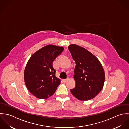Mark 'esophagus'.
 I'll list each match as a JSON object with an SVG mask.
<instances>
[{"label": "esophagus", "mask_w": 129, "mask_h": 129, "mask_svg": "<svg viewBox=\"0 0 129 129\" xmlns=\"http://www.w3.org/2000/svg\"><path fill=\"white\" fill-rule=\"evenodd\" d=\"M68 80H69V78H67L66 79H63V80H62V81H63V82H64V83L66 82Z\"/></svg>", "instance_id": "obj_1"}]
</instances>
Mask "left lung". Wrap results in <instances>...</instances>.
Instances as JSON below:
<instances>
[{
	"label": "left lung",
	"instance_id": "obj_1",
	"mask_svg": "<svg viewBox=\"0 0 129 129\" xmlns=\"http://www.w3.org/2000/svg\"><path fill=\"white\" fill-rule=\"evenodd\" d=\"M76 63L74 78L75 88L71 94L81 101L95 98L102 90L105 81V72L97 58L85 48L71 44L68 47Z\"/></svg>",
	"mask_w": 129,
	"mask_h": 129
}]
</instances>
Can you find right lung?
I'll list each match as a JSON object with an SVG mask.
<instances>
[{
    "label": "right lung",
    "mask_w": 129,
    "mask_h": 129,
    "mask_svg": "<svg viewBox=\"0 0 129 129\" xmlns=\"http://www.w3.org/2000/svg\"><path fill=\"white\" fill-rule=\"evenodd\" d=\"M63 50V47L48 45L35 52L27 62L24 73L25 83L36 98H49L60 84V79L55 76L53 62Z\"/></svg>",
    "instance_id": "1"
}]
</instances>
